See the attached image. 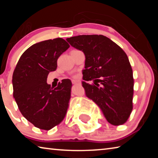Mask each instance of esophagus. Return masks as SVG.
Wrapping results in <instances>:
<instances>
[{
	"label": "esophagus",
	"instance_id": "1",
	"mask_svg": "<svg viewBox=\"0 0 158 158\" xmlns=\"http://www.w3.org/2000/svg\"><path fill=\"white\" fill-rule=\"evenodd\" d=\"M72 82H73V84H78L79 83V81H78V80H73Z\"/></svg>",
	"mask_w": 158,
	"mask_h": 158
}]
</instances>
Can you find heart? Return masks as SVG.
I'll list each match as a JSON object with an SVG mask.
<instances>
[{"label": "heart", "instance_id": "obj_1", "mask_svg": "<svg viewBox=\"0 0 158 158\" xmlns=\"http://www.w3.org/2000/svg\"><path fill=\"white\" fill-rule=\"evenodd\" d=\"M77 76H74V78H77Z\"/></svg>", "mask_w": 158, "mask_h": 158}]
</instances>
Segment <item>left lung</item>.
Segmentation results:
<instances>
[{"label": "left lung", "mask_w": 158, "mask_h": 158, "mask_svg": "<svg viewBox=\"0 0 158 158\" xmlns=\"http://www.w3.org/2000/svg\"><path fill=\"white\" fill-rule=\"evenodd\" d=\"M71 46L84 53L82 85L85 95L97 104L114 125L126 123L132 111L134 78L126 53L102 35H82L67 38ZM93 81V84L86 81Z\"/></svg>", "instance_id": "left-lung-1"}]
</instances>
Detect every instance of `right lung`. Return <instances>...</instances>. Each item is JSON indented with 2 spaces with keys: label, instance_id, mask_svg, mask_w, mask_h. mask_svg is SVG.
Returning a JSON list of instances; mask_svg holds the SVG:
<instances>
[{
  "label": "right lung",
  "instance_id": "right-lung-1",
  "mask_svg": "<svg viewBox=\"0 0 158 158\" xmlns=\"http://www.w3.org/2000/svg\"><path fill=\"white\" fill-rule=\"evenodd\" d=\"M69 47L60 37L42 41L26 49L12 75L13 96L21 114L35 127L49 130L65 118L71 97L72 82L63 79L57 87L47 83L57 60Z\"/></svg>",
  "mask_w": 158,
  "mask_h": 158
}]
</instances>
